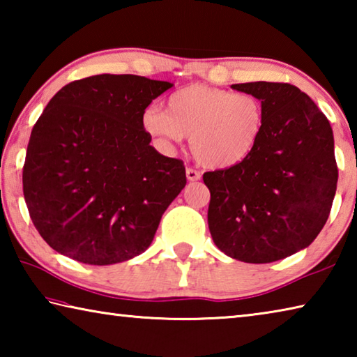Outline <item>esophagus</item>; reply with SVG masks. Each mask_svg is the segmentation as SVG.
Wrapping results in <instances>:
<instances>
[{
	"instance_id": "34e87169",
	"label": "esophagus",
	"mask_w": 357,
	"mask_h": 357,
	"mask_svg": "<svg viewBox=\"0 0 357 357\" xmlns=\"http://www.w3.org/2000/svg\"><path fill=\"white\" fill-rule=\"evenodd\" d=\"M185 176L189 181H198L202 178V174H200V172L193 170V168H185Z\"/></svg>"
}]
</instances>
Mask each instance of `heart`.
<instances>
[{"label":"heart","mask_w":357,"mask_h":357,"mask_svg":"<svg viewBox=\"0 0 357 357\" xmlns=\"http://www.w3.org/2000/svg\"><path fill=\"white\" fill-rule=\"evenodd\" d=\"M264 119V107L253 94L195 83L174 91L167 112L146 108L142 126L148 135L167 144L190 137V151L200 164L229 168L253 153Z\"/></svg>","instance_id":"obj_1"}]
</instances>
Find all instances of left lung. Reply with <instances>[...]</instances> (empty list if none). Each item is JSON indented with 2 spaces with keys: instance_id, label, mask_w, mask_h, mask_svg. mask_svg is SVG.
<instances>
[{
  "instance_id": "1",
  "label": "left lung",
  "mask_w": 357,
  "mask_h": 357,
  "mask_svg": "<svg viewBox=\"0 0 357 357\" xmlns=\"http://www.w3.org/2000/svg\"><path fill=\"white\" fill-rule=\"evenodd\" d=\"M231 88L261 100L264 129L244 162L203 174L209 231L228 257L273 263L309 247L328 220L338 179L334 135L324 113L294 84Z\"/></svg>"
}]
</instances>
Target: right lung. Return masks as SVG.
<instances>
[{
  "label": "right lung",
  "instance_id": "obj_1",
  "mask_svg": "<svg viewBox=\"0 0 357 357\" xmlns=\"http://www.w3.org/2000/svg\"><path fill=\"white\" fill-rule=\"evenodd\" d=\"M173 86L140 75L70 82L34 124L23 195L45 243L84 264L140 255L185 185L183 160L151 146L142 116Z\"/></svg>",
  "mask_w": 357,
  "mask_h": 357
}]
</instances>
